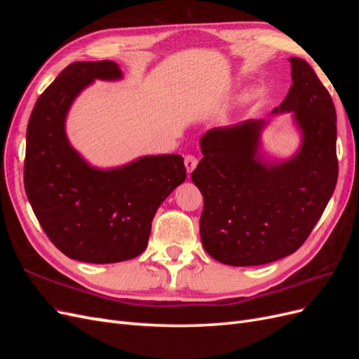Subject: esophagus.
Returning <instances> with one entry per match:
<instances>
[{
	"mask_svg": "<svg viewBox=\"0 0 359 359\" xmlns=\"http://www.w3.org/2000/svg\"><path fill=\"white\" fill-rule=\"evenodd\" d=\"M198 163H199L198 157H194V156H191V154L186 156V158H184V165H186V169H187L189 175L194 170V168L198 166Z\"/></svg>",
	"mask_w": 359,
	"mask_h": 359,
	"instance_id": "obj_1",
	"label": "esophagus"
}]
</instances>
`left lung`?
I'll list each match as a JSON object with an SVG mask.
<instances>
[{
  "label": "left lung",
  "instance_id": "8db88e82",
  "mask_svg": "<svg viewBox=\"0 0 359 359\" xmlns=\"http://www.w3.org/2000/svg\"><path fill=\"white\" fill-rule=\"evenodd\" d=\"M289 61L293 83L273 114L293 112L302 133L295 156L280 163L260 158L265 119L211 128L201 137L203 158L191 173L203 196L201 238L206 253L226 265H264L295 253L335 189L332 99L307 61Z\"/></svg>",
  "mask_w": 359,
  "mask_h": 359
}]
</instances>
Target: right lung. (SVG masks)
I'll use <instances>...</instances> for the list:
<instances>
[{"mask_svg": "<svg viewBox=\"0 0 359 359\" xmlns=\"http://www.w3.org/2000/svg\"><path fill=\"white\" fill-rule=\"evenodd\" d=\"M121 78L109 60L70 64L39 97L27 127L28 201L53 245L81 262L115 264L142 253L158 206L187 177L178 154L102 170L72 148L64 124L73 100L94 79Z\"/></svg>", "mask_w": 359, "mask_h": 359, "instance_id": "1", "label": "right lung"}]
</instances>
